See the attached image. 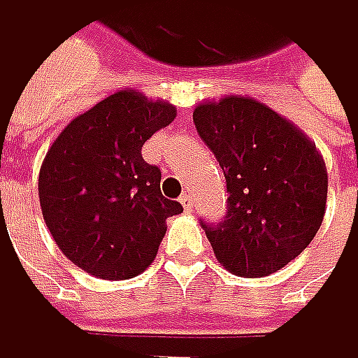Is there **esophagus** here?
Listing matches in <instances>:
<instances>
[{
	"label": "esophagus",
	"instance_id": "34e87169",
	"mask_svg": "<svg viewBox=\"0 0 358 358\" xmlns=\"http://www.w3.org/2000/svg\"><path fill=\"white\" fill-rule=\"evenodd\" d=\"M180 203H182V208H185L187 212H191V208H193V199H191V195H189V193H185V195L180 197Z\"/></svg>",
	"mask_w": 358,
	"mask_h": 358
}]
</instances>
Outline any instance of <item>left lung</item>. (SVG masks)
<instances>
[{
    "label": "left lung",
    "instance_id": "1",
    "mask_svg": "<svg viewBox=\"0 0 358 358\" xmlns=\"http://www.w3.org/2000/svg\"><path fill=\"white\" fill-rule=\"evenodd\" d=\"M227 180V216L201 227L218 263L263 278L314 240L327 206V167L306 134L265 103L229 95L193 112Z\"/></svg>",
    "mask_w": 358,
    "mask_h": 358
}]
</instances>
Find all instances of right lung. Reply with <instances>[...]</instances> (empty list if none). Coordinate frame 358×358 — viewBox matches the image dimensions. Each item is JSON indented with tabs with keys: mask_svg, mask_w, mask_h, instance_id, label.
I'll return each instance as SVG.
<instances>
[{
	"mask_svg": "<svg viewBox=\"0 0 358 358\" xmlns=\"http://www.w3.org/2000/svg\"><path fill=\"white\" fill-rule=\"evenodd\" d=\"M176 118L167 101L118 91L76 116L40 167L44 222L61 252L103 280L142 273L157 257L165 220L182 206L161 195V169L142 146Z\"/></svg>",
	"mask_w": 358,
	"mask_h": 358,
	"instance_id": "right-lung-1",
	"label": "right lung"
}]
</instances>
